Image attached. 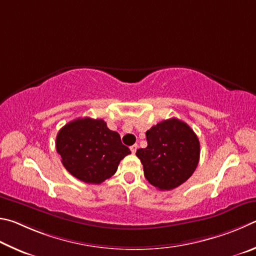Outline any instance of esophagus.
<instances>
[{
    "instance_id": "esophagus-1",
    "label": "esophagus",
    "mask_w": 256,
    "mask_h": 256,
    "mask_svg": "<svg viewBox=\"0 0 256 256\" xmlns=\"http://www.w3.org/2000/svg\"><path fill=\"white\" fill-rule=\"evenodd\" d=\"M137 148H138V145H137V144L132 145V146L130 147V150H132V154H135V153H136V150H137Z\"/></svg>"
}]
</instances>
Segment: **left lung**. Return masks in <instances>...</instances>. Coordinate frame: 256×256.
Listing matches in <instances>:
<instances>
[{
  "label": "left lung",
  "mask_w": 256,
  "mask_h": 256,
  "mask_svg": "<svg viewBox=\"0 0 256 256\" xmlns=\"http://www.w3.org/2000/svg\"><path fill=\"white\" fill-rule=\"evenodd\" d=\"M147 147L136 155L144 176L158 190L176 189L196 171L200 158V142L189 124L171 118L146 132Z\"/></svg>",
  "instance_id": "8db88e82"
}]
</instances>
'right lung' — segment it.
<instances>
[{
  "label": "right lung",
  "mask_w": 256,
  "mask_h": 256,
  "mask_svg": "<svg viewBox=\"0 0 256 256\" xmlns=\"http://www.w3.org/2000/svg\"><path fill=\"white\" fill-rule=\"evenodd\" d=\"M56 150L67 171L90 184L111 178L120 160L132 153L104 120L88 116L70 121L58 132Z\"/></svg>",
  "instance_id": "add662e5"
}]
</instances>
